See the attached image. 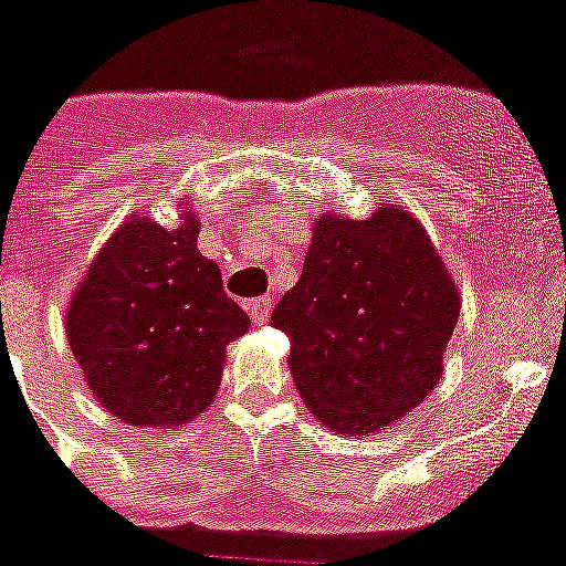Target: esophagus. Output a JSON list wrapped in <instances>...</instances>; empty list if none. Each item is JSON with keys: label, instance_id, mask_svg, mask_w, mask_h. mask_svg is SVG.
Wrapping results in <instances>:
<instances>
[{"label": "esophagus", "instance_id": "obj_1", "mask_svg": "<svg viewBox=\"0 0 566 566\" xmlns=\"http://www.w3.org/2000/svg\"><path fill=\"white\" fill-rule=\"evenodd\" d=\"M270 311H273V305H270L268 296L252 298V302H250V316H252V323H255V325H268Z\"/></svg>", "mask_w": 566, "mask_h": 566}]
</instances>
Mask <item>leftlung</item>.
I'll list each match as a JSON object with an SVG mask.
<instances>
[{
	"instance_id": "obj_1",
	"label": "left lung",
	"mask_w": 566,
	"mask_h": 566,
	"mask_svg": "<svg viewBox=\"0 0 566 566\" xmlns=\"http://www.w3.org/2000/svg\"><path fill=\"white\" fill-rule=\"evenodd\" d=\"M459 291L424 227L384 203L366 220L316 218L305 268L270 325L291 337L302 401L343 436L387 430L436 380Z\"/></svg>"
}]
</instances>
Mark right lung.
<instances>
[{
	"label": "right lung",
	"instance_id": "right-lung-1",
	"mask_svg": "<svg viewBox=\"0 0 566 566\" xmlns=\"http://www.w3.org/2000/svg\"><path fill=\"white\" fill-rule=\"evenodd\" d=\"M197 214L177 229L133 214L77 284L66 337L98 403L133 427H177L209 410L227 346L250 316L197 252Z\"/></svg>",
	"mask_w": 566,
	"mask_h": 566
}]
</instances>
